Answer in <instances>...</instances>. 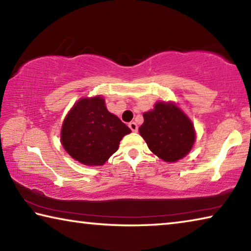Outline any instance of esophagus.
Returning <instances> with one entry per match:
<instances>
[{"label": "esophagus", "mask_w": 251, "mask_h": 251, "mask_svg": "<svg viewBox=\"0 0 251 251\" xmlns=\"http://www.w3.org/2000/svg\"><path fill=\"white\" fill-rule=\"evenodd\" d=\"M128 127L131 129V131H135V133H136V131H137V129H138V126H137V124H136L135 122H130L129 124H128Z\"/></svg>", "instance_id": "34e87169"}]
</instances>
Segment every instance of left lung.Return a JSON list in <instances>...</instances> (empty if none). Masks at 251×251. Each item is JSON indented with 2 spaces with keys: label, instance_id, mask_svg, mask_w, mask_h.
<instances>
[{
  "label": "left lung",
  "instance_id": "8db88e82",
  "mask_svg": "<svg viewBox=\"0 0 251 251\" xmlns=\"http://www.w3.org/2000/svg\"><path fill=\"white\" fill-rule=\"evenodd\" d=\"M138 130L148 148L167 163L185 157L196 139L192 121L175 103L157 101L154 109L144 113Z\"/></svg>",
  "mask_w": 251,
  "mask_h": 251
}]
</instances>
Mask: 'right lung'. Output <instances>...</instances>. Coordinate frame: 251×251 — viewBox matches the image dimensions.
Returning <instances> with one entry per match:
<instances>
[{
    "instance_id": "add662e5",
    "label": "right lung",
    "mask_w": 251,
    "mask_h": 251,
    "mask_svg": "<svg viewBox=\"0 0 251 251\" xmlns=\"http://www.w3.org/2000/svg\"><path fill=\"white\" fill-rule=\"evenodd\" d=\"M130 129L109 113L101 96L80 99L62 125L61 142L75 160L87 166H101Z\"/></svg>"
}]
</instances>
